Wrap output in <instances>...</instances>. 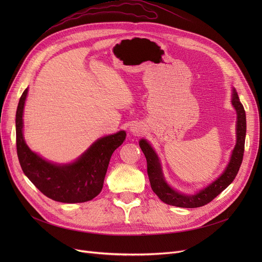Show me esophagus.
<instances>
[{
    "label": "esophagus",
    "mask_w": 262,
    "mask_h": 262,
    "mask_svg": "<svg viewBox=\"0 0 262 262\" xmlns=\"http://www.w3.org/2000/svg\"><path fill=\"white\" fill-rule=\"evenodd\" d=\"M130 132L135 135V136H139L142 133V128L139 125H132L130 126Z\"/></svg>",
    "instance_id": "obj_1"
}]
</instances>
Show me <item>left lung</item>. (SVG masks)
I'll return each instance as SVG.
<instances>
[{"label":"left lung","instance_id":"1","mask_svg":"<svg viewBox=\"0 0 262 262\" xmlns=\"http://www.w3.org/2000/svg\"><path fill=\"white\" fill-rule=\"evenodd\" d=\"M232 105L237 110V143L230 158V161L224 173L212 184L201 190L199 193L193 195H187L172 189L164 181L159 159L154 149L145 140H140L139 145L146 158L147 175L149 178L150 187L156 195L166 204L183 208H198L210 203L223 190H225L235 180L240 169L244 153L245 134H246V116L243 105L241 104L238 93L233 89L232 91Z\"/></svg>","mask_w":262,"mask_h":262}]
</instances>
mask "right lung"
Masks as SVG:
<instances>
[{"mask_svg": "<svg viewBox=\"0 0 262 262\" xmlns=\"http://www.w3.org/2000/svg\"><path fill=\"white\" fill-rule=\"evenodd\" d=\"M27 89L22 93L16 114L17 154L24 174L49 199L61 203H84L98 195L107 172L110 157L125 140L126 133L103 137L94 142L75 162L57 166L46 161L24 142L23 108Z\"/></svg>", "mask_w": 262, "mask_h": 262, "instance_id": "obj_1", "label": "right lung"}]
</instances>
